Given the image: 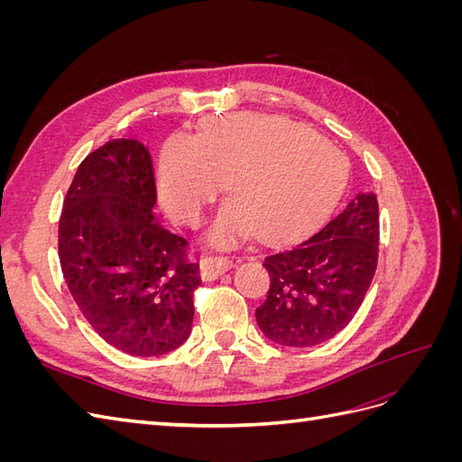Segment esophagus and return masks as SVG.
I'll use <instances>...</instances> for the list:
<instances>
[{
	"instance_id": "1",
	"label": "esophagus",
	"mask_w": 462,
	"mask_h": 462,
	"mask_svg": "<svg viewBox=\"0 0 462 462\" xmlns=\"http://www.w3.org/2000/svg\"><path fill=\"white\" fill-rule=\"evenodd\" d=\"M231 268H233V262L227 258L206 256L200 260V277H202V282H214V279L229 272Z\"/></svg>"
}]
</instances>
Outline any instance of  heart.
Masks as SVG:
<instances>
[{
	"label": "heart",
	"instance_id": "b5f03b06",
	"mask_svg": "<svg viewBox=\"0 0 462 462\" xmlns=\"http://www.w3.org/2000/svg\"><path fill=\"white\" fill-rule=\"evenodd\" d=\"M345 153L302 125L275 116H229L197 138L165 144L158 189L170 212L199 223L227 180L231 199L219 208L208 243L229 250L262 233L297 236L324 219L346 185Z\"/></svg>",
	"mask_w": 462,
	"mask_h": 462
}]
</instances>
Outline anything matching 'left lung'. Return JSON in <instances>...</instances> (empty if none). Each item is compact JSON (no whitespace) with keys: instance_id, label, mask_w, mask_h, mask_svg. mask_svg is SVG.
<instances>
[{"instance_id":"obj_1","label":"left lung","mask_w":462,"mask_h":462,"mask_svg":"<svg viewBox=\"0 0 462 462\" xmlns=\"http://www.w3.org/2000/svg\"><path fill=\"white\" fill-rule=\"evenodd\" d=\"M380 214L374 192H358L309 239L263 260L268 299L256 309L260 331L283 346L335 337L365 300L377 265Z\"/></svg>"}]
</instances>
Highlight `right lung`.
<instances>
[{"label":"right lung","instance_id":"obj_1","mask_svg":"<svg viewBox=\"0 0 462 462\" xmlns=\"http://www.w3.org/2000/svg\"><path fill=\"white\" fill-rule=\"evenodd\" d=\"M152 160L134 138H116L82 160L60 219V262L82 316L133 356H162L192 329L199 263L156 206Z\"/></svg>","mask_w":462,"mask_h":462}]
</instances>
